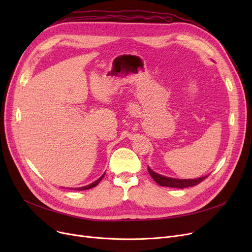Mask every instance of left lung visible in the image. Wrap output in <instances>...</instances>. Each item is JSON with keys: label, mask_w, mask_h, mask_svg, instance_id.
<instances>
[{"label": "left lung", "mask_w": 252, "mask_h": 252, "mask_svg": "<svg viewBox=\"0 0 252 252\" xmlns=\"http://www.w3.org/2000/svg\"><path fill=\"white\" fill-rule=\"evenodd\" d=\"M148 171L152 179L162 187H170V188H187V187H192L195 186V185H198L201 183L203 180H205L209 175L201 178H197V179H174V178H169L165 177L162 175H159L153 171L149 166H148Z\"/></svg>", "instance_id": "1"}]
</instances>
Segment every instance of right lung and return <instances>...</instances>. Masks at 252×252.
Wrapping results in <instances>:
<instances>
[{"label": "right lung", "mask_w": 252, "mask_h": 252, "mask_svg": "<svg viewBox=\"0 0 252 252\" xmlns=\"http://www.w3.org/2000/svg\"><path fill=\"white\" fill-rule=\"evenodd\" d=\"M104 175L105 174H103L97 181H95L94 183H92V184H90V185H88V186H85V187H79V188H72V189H74V190H77V191H81V190H88V189H91V188H93V187H95V186H97V185L99 184V182L103 179V177H104ZM71 189V188H70Z\"/></svg>", "instance_id": "1"}]
</instances>
